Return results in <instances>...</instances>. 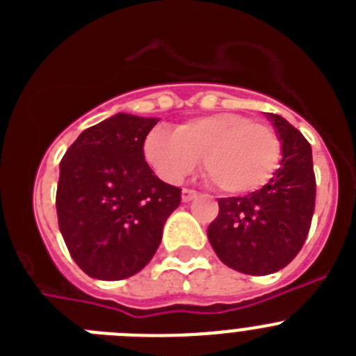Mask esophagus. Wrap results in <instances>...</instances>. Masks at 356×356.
<instances>
[{
  "mask_svg": "<svg viewBox=\"0 0 356 356\" xmlns=\"http://www.w3.org/2000/svg\"><path fill=\"white\" fill-rule=\"evenodd\" d=\"M194 197H197V191H194V188H184V191H181V200H184L185 203L193 201Z\"/></svg>",
  "mask_w": 356,
  "mask_h": 356,
  "instance_id": "1",
  "label": "esophagus"
}]
</instances>
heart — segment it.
<instances>
[{"instance_id": "1", "label": "heart", "mask_w": 356, "mask_h": 356, "mask_svg": "<svg viewBox=\"0 0 356 356\" xmlns=\"http://www.w3.org/2000/svg\"><path fill=\"white\" fill-rule=\"evenodd\" d=\"M144 156L160 178L178 181L203 159V172L219 193L241 196L260 191L278 169L282 143L273 128L248 115L221 112L187 121L175 134L156 128Z\"/></svg>"}]
</instances>
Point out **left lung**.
<instances>
[{
  "mask_svg": "<svg viewBox=\"0 0 356 356\" xmlns=\"http://www.w3.org/2000/svg\"><path fill=\"white\" fill-rule=\"evenodd\" d=\"M282 140V162L269 184L242 197H221L209 241L222 264L244 275L284 269L307 241L316 209L312 147L287 119L267 114Z\"/></svg>",
  "mask_w": 356,
  "mask_h": 356,
  "instance_id": "obj_1",
  "label": "left lung"
}]
</instances>
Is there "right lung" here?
I'll return each instance as SVG.
<instances>
[{"instance_id":"add662e5","label":"right lung","mask_w":356,"mask_h":356,"mask_svg":"<svg viewBox=\"0 0 356 356\" xmlns=\"http://www.w3.org/2000/svg\"><path fill=\"white\" fill-rule=\"evenodd\" d=\"M159 119L115 114L65 151L56 187L58 228L72 260L97 280H124L153 259L181 188L156 178L144 140Z\"/></svg>"}]
</instances>
